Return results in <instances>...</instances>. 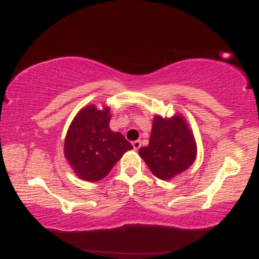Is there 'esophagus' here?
Returning <instances> with one entry per match:
<instances>
[{
    "label": "esophagus",
    "instance_id": "esophagus-1",
    "mask_svg": "<svg viewBox=\"0 0 259 259\" xmlns=\"http://www.w3.org/2000/svg\"><path fill=\"white\" fill-rule=\"evenodd\" d=\"M133 146L135 150H139V148L141 147V141H140V140H136V141L133 142Z\"/></svg>",
    "mask_w": 259,
    "mask_h": 259
}]
</instances>
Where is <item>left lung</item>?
Wrapping results in <instances>:
<instances>
[{"label":"left lung","mask_w":259,"mask_h":259,"mask_svg":"<svg viewBox=\"0 0 259 259\" xmlns=\"http://www.w3.org/2000/svg\"><path fill=\"white\" fill-rule=\"evenodd\" d=\"M153 175L168 180L185 171L196 158V142L183 118L153 120L150 144L139 150Z\"/></svg>","instance_id":"8db88e82"}]
</instances>
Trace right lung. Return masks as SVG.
<instances>
[{"instance_id": "obj_1", "label": "right lung", "mask_w": 259, "mask_h": 259, "mask_svg": "<svg viewBox=\"0 0 259 259\" xmlns=\"http://www.w3.org/2000/svg\"><path fill=\"white\" fill-rule=\"evenodd\" d=\"M109 109L95 106L81 109L68 130L64 154L76 175L86 181H99L112 170L133 145L109 129Z\"/></svg>"}]
</instances>
